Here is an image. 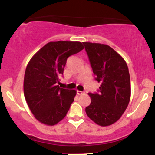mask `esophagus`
<instances>
[{"label":"esophagus","mask_w":155,"mask_h":155,"mask_svg":"<svg viewBox=\"0 0 155 155\" xmlns=\"http://www.w3.org/2000/svg\"><path fill=\"white\" fill-rule=\"evenodd\" d=\"M76 93L78 94V95H82V94H84V92L82 91H79V90H76Z\"/></svg>","instance_id":"obj_1"}]
</instances>
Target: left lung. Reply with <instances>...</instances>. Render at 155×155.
<instances>
[{
  "label": "left lung",
  "mask_w": 155,
  "mask_h": 155,
  "mask_svg": "<svg viewBox=\"0 0 155 155\" xmlns=\"http://www.w3.org/2000/svg\"><path fill=\"white\" fill-rule=\"evenodd\" d=\"M95 79L101 82L97 92H90L91 104L87 115L101 126L111 125L120 118L130 98V78L127 63L106 44L84 42Z\"/></svg>",
  "instance_id": "1"
}]
</instances>
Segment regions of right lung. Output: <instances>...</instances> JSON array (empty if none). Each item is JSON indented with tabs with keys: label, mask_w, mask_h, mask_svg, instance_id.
<instances>
[{
	"label": "right lung",
	"mask_w": 155,
	"mask_h": 155,
	"mask_svg": "<svg viewBox=\"0 0 155 155\" xmlns=\"http://www.w3.org/2000/svg\"><path fill=\"white\" fill-rule=\"evenodd\" d=\"M84 49L79 41L49 42L35 53L27 65L24 95L27 104L39 122L54 125L66 115L76 90L60 88L67 59Z\"/></svg>",
	"instance_id": "obj_1"
}]
</instances>
